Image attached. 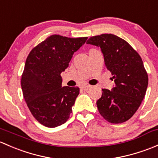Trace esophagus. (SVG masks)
I'll list each match as a JSON object with an SVG mask.
<instances>
[{"label":"esophagus","mask_w":158,"mask_h":158,"mask_svg":"<svg viewBox=\"0 0 158 158\" xmlns=\"http://www.w3.org/2000/svg\"><path fill=\"white\" fill-rule=\"evenodd\" d=\"M90 88H91V85H84L82 86V89L84 91H87Z\"/></svg>","instance_id":"obj_1"}]
</instances>
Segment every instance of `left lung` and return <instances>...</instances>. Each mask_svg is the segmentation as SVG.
<instances>
[{
    "mask_svg": "<svg viewBox=\"0 0 158 158\" xmlns=\"http://www.w3.org/2000/svg\"><path fill=\"white\" fill-rule=\"evenodd\" d=\"M86 44L101 48L114 82L111 90L102 89L96 102L98 111L109 122L123 123L136 112L145 95L148 76L142 60L128 43L111 33L92 36Z\"/></svg>",
    "mask_w": 158,
    "mask_h": 158,
    "instance_id": "1",
    "label": "left lung"
}]
</instances>
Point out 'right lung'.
Returning a JSON list of instances; mask_svg holds the SVG:
<instances>
[{"label": "right lung", "mask_w": 158, "mask_h": 158, "mask_svg": "<svg viewBox=\"0 0 158 158\" xmlns=\"http://www.w3.org/2000/svg\"><path fill=\"white\" fill-rule=\"evenodd\" d=\"M88 37L52 35L30 51L21 77L23 98L33 117L43 125L64 124L79 94L78 87H62V72Z\"/></svg>", "instance_id": "1"}]
</instances>
